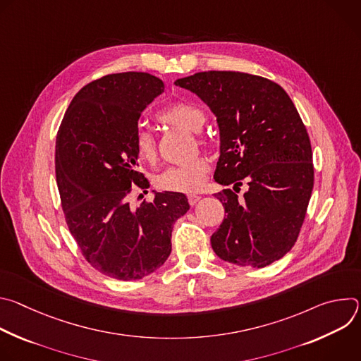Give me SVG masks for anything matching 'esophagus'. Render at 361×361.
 Listing matches in <instances>:
<instances>
[{
    "label": "esophagus",
    "mask_w": 361,
    "mask_h": 361,
    "mask_svg": "<svg viewBox=\"0 0 361 361\" xmlns=\"http://www.w3.org/2000/svg\"><path fill=\"white\" fill-rule=\"evenodd\" d=\"M187 198H188L190 205H195L201 200V195H198V194H188Z\"/></svg>",
    "instance_id": "esophagus-1"
}]
</instances>
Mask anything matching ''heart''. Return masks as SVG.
Wrapping results in <instances>:
<instances>
[{
    "mask_svg": "<svg viewBox=\"0 0 361 361\" xmlns=\"http://www.w3.org/2000/svg\"><path fill=\"white\" fill-rule=\"evenodd\" d=\"M160 118L164 123L181 127L191 133H200L204 123L205 114L201 107L190 101H176L167 106L161 113ZM135 152L141 161L156 163L157 160V142L156 137L145 126H138L134 135ZM210 171L207 159L197 157L190 163L180 166H170L160 174L154 177V184L164 191L176 192H192L200 190Z\"/></svg>",
    "mask_w": 361,
    "mask_h": 361,
    "instance_id": "1",
    "label": "heart"
}]
</instances>
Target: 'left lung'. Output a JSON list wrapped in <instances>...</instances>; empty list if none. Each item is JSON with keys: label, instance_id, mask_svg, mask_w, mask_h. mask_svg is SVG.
<instances>
[{"label": "left lung", "instance_id": "left-lung-1", "mask_svg": "<svg viewBox=\"0 0 361 361\" xmlns=\"http://www.w3.org/2000/svg\"><path fill=\"white\" fill-rule=\"evenodd\" d=\"M194 92L217 118L220 159L214 180L249 190L216 194L227 217L212 235L221 260L266 267L294 245L310 201L314 170L310 138L288 94L247 73H197L176 81Z\"/></svg>", "mask_w": 361, "mask_h": 361}]
</instances>
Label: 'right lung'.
<instances>
[{"label": "right lung", "instance_id": "1", "mask_svg": "<svg viewBox=\"0 0 361 361\" xmlns=\"http://www.w3.org/2000/svg\"><path fill=\"white\" fill-rule=\"evenodd\" d=\"M164 91L147 73L110 74L82 87L56 141V176L68 228L85 260L109 277L133 281L159 270L171 252L174 223L190 204L181 192H154L131 209L137 171L134 135L141 113Z\"/></svg>", "mask_w": 361, "mask_h": 361}]
</instances>
